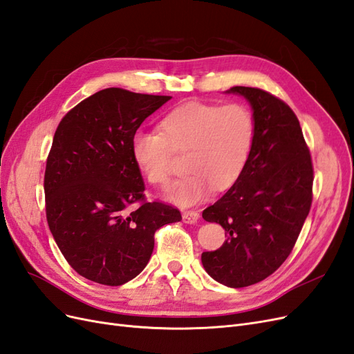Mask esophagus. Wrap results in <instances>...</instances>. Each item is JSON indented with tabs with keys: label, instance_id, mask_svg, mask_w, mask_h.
Masks as SVG:
<instances>
[{
	"label": "esophagus",
	"instance_id": "esophagus-1",
	"mask_svg": "<svg viewBox=\"0 0 354 354\" xmlns=\"http://www.w3.org/2000/svg\"><path fill=\"white\" fill-rule=\"evenodd\" d=\"M199 218V214L196 211H186L183 212V223L186 224H195Z\"/></svg>",
	"mask_w": 354,
	"mask_h": 354
}]
</instances>
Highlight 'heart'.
<instances>
[{"label": "heart", "mask_w": 354, "mask_h": 354, "mask_svg": "<svg viewBox=\"0 0 354 354\" xmlns=\"http://www.w3.org/2000/svg\"><path fill=\"white\" fill-rule=\"evenodd\" d=\"M158 133L138 131L131 138V156L151 185L169 181L171 152L187 153V177L171 186L165 198L180 207L207 199L214 187H232L248 164L255 140V121L241 103L189 102L167 113Z\"/></svg>", "instance_id": "obj_1"}]
</instances>
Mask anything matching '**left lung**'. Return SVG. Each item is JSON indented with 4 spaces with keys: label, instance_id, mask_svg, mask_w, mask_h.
<instances>
[{
    "label": "left lung",
    "instance_id": "8db88e82",
    "mask_svg": "<svg viewBox=\"0 0 354 354\" xmlns=\"http://www.w3.org/2000/svg\"><path fill=\"white\" fill-rule=\"evenodd\" d=\"M250 103L255 140L242 176L202 217L227 234L223 246L202 252V266L218 283L261 282L291 254L312 205L313 167L291 108L260 88L233 87Z\"/></svg>",
    "mask_w": 354,
    "mask_h": 354
}]
</instances>
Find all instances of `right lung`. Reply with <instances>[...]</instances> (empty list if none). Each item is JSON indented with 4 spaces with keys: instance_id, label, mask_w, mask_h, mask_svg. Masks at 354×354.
<instances>
[{
    "instance_id": "right-lung-1",
    "label": "right lung",
    "mask_w": 354,
    "mask_h": 354,
    "mask_svg": "<svg viewBox=\"0 0 354 354\" xmlns=\"http://www.w3.org/2000/svg\"><path fill=\"white\" fill-rule=\"evenodd\" d=\"M169 99L106 88L57 127L44 177L47 221L63 257L85 279L109 286L134 279L151 260L155 232L181 220L173 207L145 202L131 156L138 127Z\"/></svg>"
}]
</instances>
